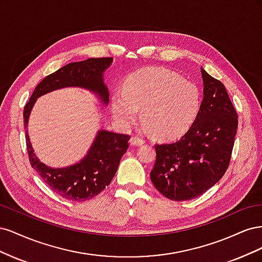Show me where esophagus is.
Returning <instances> with one entry per match:
<instances>
[{
  "mask_svg": "<svg viewBox=\"0 0 262 262\" xmlns=\"http://www.w3.org/2000/svg\"><path fill=\"white\" fill-rule=\"evenodd\" d=\"M130 144L134 145V146H140L142 144H144V140L139 138V137H132L130 139Z\"/></svg>",
  "mask_w": 262,
  "mask_h": 262,
  "instance_id": "obj_1",
  "label": "esophagus"
}]
</instances>
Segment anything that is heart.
Segmentation results:
<instances>
[{
	"mask_svg": "<svg viewBox=\"0 0 262 262\" xmlns=\"http://www.w3.org/2000/svg\"><path fill=\"white\" fill-rule=\"evenodd\" d=\"M199 109V91L191 82L161 68H146L128 77L123 92H116L112 112L128 128L141 119L156 137L172 139L184 133Z\"/></svg>",
	"mask_w": 262,
	"mask_h": 262,
	"instance_id": "1",
	"label": "heart"
}]
</instances>
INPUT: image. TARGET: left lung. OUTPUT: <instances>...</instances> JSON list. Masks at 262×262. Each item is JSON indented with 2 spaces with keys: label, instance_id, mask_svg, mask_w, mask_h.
<instances>
[{
  "label": "left lung",
  "instance_id": "8db88e82",
  "mask_svg": "<svg viewBox=\"0 0 262 262\" xmlns=\"http://www.w3.org/2000/svg\"><path fill=\"white\" fill-rule=\"evenodd\" d=\"M203 99L192 125L179 141L157 144L150 180L163 195L187 201L224 176L231 161L238 117L225 86L201 68Z\"/></svg>",
  "mask_w": 262,
  "mask_h": 262
}]
</instances>
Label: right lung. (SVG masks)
I'll return each instance as SVG.
<instances>
[{"instance_id":"obj_1","label":"right lung","mask_w":262,"mask_h":262,"mask_svg":"<svg viewBox=\"0 0 262 262\" xmlns=\"http://www.w3.org/2000/svg\"><path fill=\"white\" fill-rule=\"evenodd\" d=\"M113 61V58H90L69 63L45 77L36 86L24 108V126L26 129V145L31 167L55 193L64 199L86 201L99 194L115 177L121 157L128 149L130 137L101 129L80 162L67 167H49L39 161L30 143L27 126L31 109L37 98L66 87H81L90 91L107 106L109 92L104 82V73Z\"/></svg>"}]
</instances>
